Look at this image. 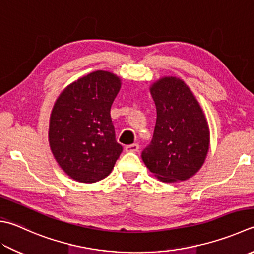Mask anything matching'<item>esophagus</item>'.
<instances>
[{"label":"esophagus","instance_id":"1","mask_svg":"<svg viewBox=\"0 0 254 254\" xmlns=\"http://www.w3.org/2000/svg\"><path fill=\"white\" fill-rule=\"evenodd\" d=\"M139 149V145L138 143H131V145H128L125 147V150L128 152H136Z\"/></svg>","mask_w":254,"mask_h":254}]
</instances>
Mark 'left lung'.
<instances>
[{
  "label": "left lung",
  "mask_w": 254,
  "mask_h": 254,
  "mask_svg": "<svg viewBox=\"0 0 254 254\" xmlns=\"http://www.w3.org/2000/svg\"><path fill=\"white\" fill-rule=\"evenodd\" d=\"M157 109L154 136L141 152L142 161L164 183L195 175L209 150L207 119L184 80L162 77L150 87Z\"/></svg>",
  "instance_id": "8db88e82"
}]
</instances>
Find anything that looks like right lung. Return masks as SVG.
Returning a JSON list of instances; mask_svg holds the SVG:
<instances>
[{
	"instance_id": "obj_1",
	"label": "right lung",
	"mask_w": 254,
	"mask_h": 254,
	"mask_svg": "<svg viewBox=\"0 0 254 254\" xmlns=\"http://www.w3.org/2000/svg\"><path fill=\"white\" fill-rule=\"evenodd\" d=\"M121 84L113 73L96 70L68 85L56 99L50 119V146L71 179L92 184L106 178L122 154L111 117Z\"/></svg>"
}]
</instances>
